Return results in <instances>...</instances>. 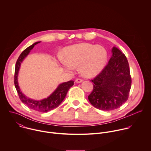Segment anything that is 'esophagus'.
<instances>
[{
	"label": "esophagus",
	"mask_w": 151,
	"mask_h": 151,
	"mask_svg": "<svg viewBox=\"0 0 151 151\" xmlns=\"http://www.w3.org/2000/svg\"><path fill=\"white\" fill-rule=\"evenodd\" d=\"M82 81H83V80L81 79H79V78H78V79H76L75 80V82H76V83H81V82H82Z\"/></svg>",
	"instance_id": "34e87169"
}]
</instances>
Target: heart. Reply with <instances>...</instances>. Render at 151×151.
<instances>
[{
    "instance_id": "heart-1",
    "label": "heart",
    "mask_w": 151,
    "mask_h": 151,
    "mask_svg": "<svg viewBox=\"0 0 151 151\" xmlns=\"http://www.w3.org/2000/svg\"><path fill=\"white\" fill-rule=\"evenodd\" d=\"M65 58H60L63 68L72 72L79 67L81 73L85 77H93L104 68L107 60V50L101 45L80 43L67 47L64 50Z\"/></svg>"
}]
</instances>
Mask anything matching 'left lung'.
<instances>
[{
    "instance_id": "1",
    "label": "left lung",
    "mask_w": 151,
    "mask_h": 151,
    "mask_svg": "<svg viewBox=\"0 0 151 151\" xmlns=\"http://www.w3.org/2000/svg\"><path fill=\"white\" fill-rule=\"evenodd\" d=\"M103 70L91 81L93 90L88 100L96 108L113 111L121 106L128 98L132 86L130 68L125 55L116 47Z\"/></svg>"
}]
</instances>
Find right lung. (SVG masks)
Returning a JSON list of instances; mask_svg holds the SVG:
<instances>
[{"label":"right lung","mask_w":151,"mask_h":151,"mask_svg":"<svg viewBox=\"0 0 151 151\" xmlns=\"http://www.w3.org/2000/svg\"><path fill=\"white\" fill-rule=\"evenodd\" d=\"M40 42H37L34 43L33 45L24 50L19 56L15 65L14 84L19 99L24 104H25V105L33 110L40 112H46L56 108L60 104V103L65 98L69 88L73 85L74 81H69L68 82H63L60 84L57 88L55 90V91L49 97L41 100H35L31 99L29 97H27L21 92L18 82V75L21 64L30 53V51L33 48L35 45Z\"/></svg>","instance_id":"add662e5"}]
</instances>
